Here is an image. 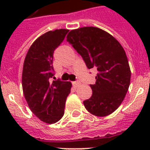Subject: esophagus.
I'll use <instances>...</instances> for the list:
<instances>
[{
  "mask_svg": "<svg viewBox=\"0 0 150 150\" xmlns=\"http://www.w3.org/2000/svg\"><path fill=\"white\" fill-rule=\"evenodd\" d=\"M73 84H74V86L75 87H78L79 85H80V83H79V81H75V82H74V83H73Z\"/></svg>",
  "mask_w": 150,
  "mask_h": 150,
  "instance_id": "34e87169",
  "label": "esophagus"
}]
</instances>
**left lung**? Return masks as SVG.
<instances>
[{"mask_svg":"<svg viewBox=\"0 0 150 150\" xmlns=\"http://www.w3.org/2000/svg\"><path fill=\"white\" fill-rule=\"evenodd\" d=\"M67 41L81 55L88 69L98 71L92 95L83 101L86 109L97 116L114 112L129 88L131 70L124 49L105 30L83 27L71 30Z\"/></svg>","mask_w":150,"mask_h":150,"instance_id":"1","label":"left lung"}]
</instances>
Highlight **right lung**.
<instances>
[{
	"mask_svg": "<svg viewBox=\"0 0 150 150\" xmlns=\"http://www.w3.org/2000/svg\"><path fill=\"white\" fill-rule=\"evenodd\" d=\"M68 31L56 29L41 35L30 46L24 62L22 81L25 100L33 113L49 124L64 116L66 99L71 92L70 82H50L54 76V51Z\"/></svg>",
	"mask_w": 150,
	"mask_h": 150,
	"instance_id": "right-lung-1",
	"label": "right lung"
}]
</instances>
